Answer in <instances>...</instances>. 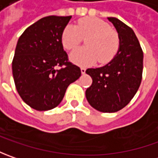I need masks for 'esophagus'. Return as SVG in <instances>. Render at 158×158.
Masks as SVG:
<instances>
[{"label":"esophagus","instance_id":"esophagus-1","mask_svg":"<svg viewBox=\"0 0 158 158\" xmlns=\"http://www.w3.org/2000/svg\"><path fill=\"white\" fill-rule=\"evenodd\" d=\"M81 72H82V74H85V72H86V69H84V68H81Z\"/></svg>","mask_w":158,"mask_h":158}]
</instances>
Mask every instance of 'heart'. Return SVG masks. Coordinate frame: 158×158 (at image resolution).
<instances>
[{
    "mask_svg": "<svg viewBox=\"0 0 158 158\" xmlns=\"http://www.w3.org/2000/svg\"><path fill=\"white\" fill-rule=\"evenodd\" d=\"M85 40V46L71 52L69 59L72 62L82 67H88L98 60L101 64L111 61L119 47L118 33L111 29L105 21L96 17H83L77 24H69L61 33V44L66 50H73Z\"/></svg>",
    "mask_w": 158,
    "mask_h": 158,
    "instance_id": "b5f03b06",
    "label": "heart"
}]
</instances>
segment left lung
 Masks as SVG:
<instances>
[{"instance_id":"1","label":"left lung","mask_w":158,"mask_h":158,"mask_svg":"<svg viewBox=\"0 0 158 158\" xmlns=\"http://www.w3.org/2000/svg\"><path fill=\"white\" fill-rule=\"evenodd\" d=\"M119 38L118 52L104 67L88 69L92 84L86 89L89 104L102 112H115L127 106L142 82L143 52L134 31L115 17H107Z\"/></svg>"}]
</instances>
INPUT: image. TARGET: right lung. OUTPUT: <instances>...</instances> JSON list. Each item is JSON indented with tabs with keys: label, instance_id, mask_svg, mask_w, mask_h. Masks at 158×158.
<instances>
[{
	"label": "right lung",
	"instance_id": "1",
	"mask_svg": "<svg viewBox=\"0 0 158 158\" xmlns=\"http://www.w3.org/2000/svg\"><path fill=\"white\" fill-rule=\"evenodd\" d=\"M71 17H43L17 41L12 61L15 88L22 99L37 111L56 107L69 85L81 76L80 68L69 61L60 40ZM57 65L65 67L58 70Z\"/></svg>",
	"mask_w": 158,
	"mask_h": 158
}]
</instances>
